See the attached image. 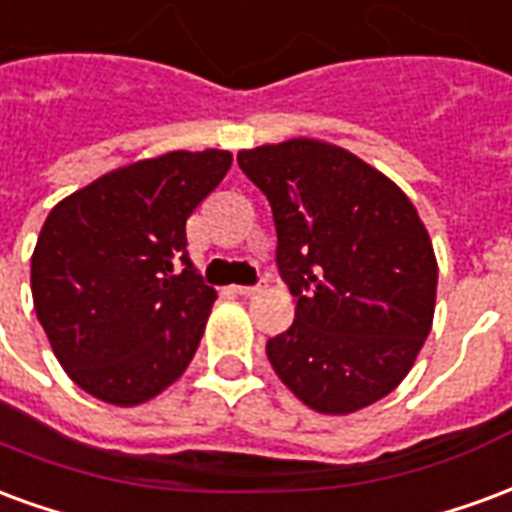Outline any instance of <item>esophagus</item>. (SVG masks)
Masks as SVG:
<instances>
[{"label": "esophagus", "mask_w": 512, "mask_h": 512, "mask_svg": "<svg viewBox=\"0 0 512 512\" xmlns=\"http://www.w3.org/2000/svg\"><path fill=\"white\" fill-rule=\"evenodd\" d=\"M235 293H238V296H255V293H260V285H235Z\"/></svg>", "instance_id": "obj_1"}]
</instances>
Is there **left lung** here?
I'll return each instance as SVG.
<instances>
[{
    "label": "left lung",
    "instance_id": "obj_1",
    "mask_svg": "<svg viewBox=\"0 0 512 512\" xmlns=\"http://www.w3.org/2000/svg\"><path fill=\"white\" fill-rule=\"evenodd\" d=\"M271 202L277 266L296 296L266 343L279 381L318 414H354L417 362L436 310L439 263L395 180L345 147L288 139L238 153Z\"/></svg>",
    "mask_w": 512,
    "mask_h": 512
}]
</instances>
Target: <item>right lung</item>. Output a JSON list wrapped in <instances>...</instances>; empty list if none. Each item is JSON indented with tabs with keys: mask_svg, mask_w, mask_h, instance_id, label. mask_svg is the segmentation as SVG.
<instances>
[{
	"mask_svg": "<svg viewBox=\"0 0 512 512\" xmlns=\"http://www.w3.org/2000/svg\"><path fill=\"white\" fill-rule=\"evenodd\" d=\"M233 164L230 150H172L112 169L57 202L32 252V301L73 384L139 406L197 354L216 290L194 271L186 219Z\"/></svg>",
	"mask_w": 512,
	"mask_h": 512,
	"instance_id": "add662e5",
	"label": "right lung"
}]
</instances>
